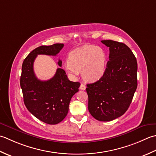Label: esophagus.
I'll use <instances>...</instances> for the list:
<instances>
[{
    "instance_id": "esophagus-1",
    "label": "esophagus",
    "mask_w": 156,
    "mask_h": 156,
    "mask_svg": "<svg viewBox=\"0 0 156 156\" xmlns=\"http://www.w3.org/2000/svg\"><path fill=\"white\" fill-rule=\"evenodd\" d=\"M80 90H85V89H86V87H85V84H83V83H81V85H80Z\"/></svg>"
}]
</instances>
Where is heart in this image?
<instances>
[{"instance_id":"b5f03b06","label":"heart","mask_w":156,"mask_h":156,"mask_svg":"<svg viewBox=\"0 0 156 156\" xmlns=\"http://www.w3.org/2000/svg\"><path fill=\"white\" fill-rule=\"evenodd\" d=\"M106 62L107 55L104 50L96 46L86 45L69 53L65 69L73 77H76L81 71L85 80L95 81L104 75Z\"/></svg>"}]
</instances>
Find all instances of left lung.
<instances>
[{
  "label": "left lung",
  "instance_id": "8db88e82",
  "mask_svg": "<svg viewBox=\"0 0 156 156\" xmlns=\"http://www.w3.org/2000/svg\"><path fill=\"white\" fill-rule=\"evenodd\" d=\"M109 47L106 71L98 81L87 84L88 110L100 121H111L128 110L137 87V62L126 44L101 41Z\"/></svg>",
  "mask_w": 156,
  "mask_h": 156
}]
</instances>
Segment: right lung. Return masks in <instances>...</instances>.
I'll return each mask as SVG.
<instances>
[{
    "instance_id": "obj_1",
    "label": "right lung",
    "mask_w": 156,
    "mask_h": 156,
    "mask_svg": "<svg viewBox=\"0 0 156 156\" xmlns=\"http://www.w3.org/2000/svg\"><path fill=\"white\" fill-rule=\"evenodd\" d=\"M63 44L41 46L32 50L22 65L20 85L27 110L41 121L56 125L64 119L69 111L71 98L79 91L80 83L69 80L64 70L58 68L49 80L38 79L34 71V62L38 55L56 56ZM58 65L61 66L62 61Z\"/></svg>"
}]
</instances>
